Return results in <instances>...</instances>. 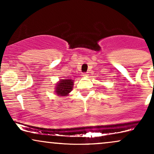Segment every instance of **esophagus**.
Here are the masks:
<instances>
[{
  "label": "esophagus",
  "mask_w": 154,
  "mask_h": 154,
  "mask_svg": "<svg viewBox=\"0 0 154 154\" xmlns=\"http://www.w3.org/2000/svg\"><path fill=\"white\" fill-rule=\"evenodd\" d=\"M88 75L87 72H83L82 75V77H86V76H88Z\"/></svg>",
  "instance_id": "obj_1"
}]
</instances>
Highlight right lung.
<instances>
[{"label":"right lung","instance_id":"add662e5","mask_svg":"<svg viewBox=\"0 0 154 154\" xmlns=\"http://www.w3.org/2000/svg\"><path fill=\"white\" fill-rule=\"evenodd\" d=\"M73 87V80L70 79H61L56 88V93L60 96L67 95L72 91Z\"/></svg>","mask_w":154,"mask_h":154}]
</instances>
